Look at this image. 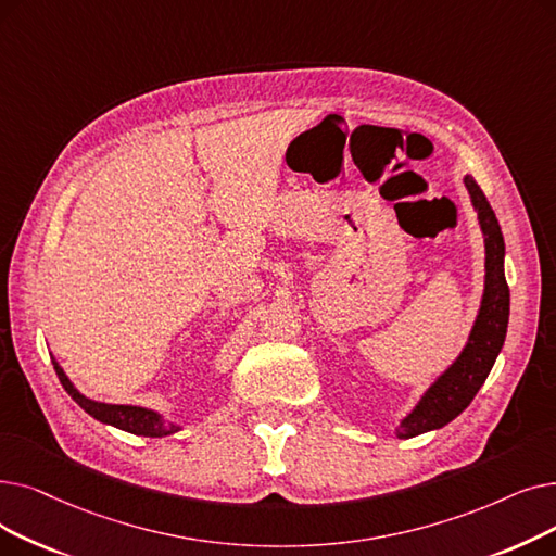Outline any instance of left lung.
Returning <instances> with one entry per match:
<instances>
[{"label": "left lung", "mask_w": 556, "mask_h": 556, "mask_svg": "<svg viewBox=\"0 0 556 556\" xmlns=\"http://www.w3.org/2000/svg\"><path fill=\"white\" fill-rule=\"evenodd\" d=\"M472 208L484 236V293L468 341L452 364L429 383L418 404L393 429L397 439H414L452 422L484 386L509 327V286L504 277V238L495 213L472 175L464 177Z\"/></svg>", "instance_id": "1"}]
</instances>
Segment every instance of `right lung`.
Returning <instances> with one entry per match:
<instances>
[{
	"instance_id": "obj_1",
	"label": "right lung",
	"mask_w": 556,
	"mask_h": 556,
	"mask_svg": "<svg viewBox=\"0 0 556 556\" xmlns=\"http://www.w3.org/2000/svg\"><path fill=\"white\" fill-rule=\"evenodd\" d=\"M52 364H54V370L63 383V389L67 391V395L75 400L84 408V412L88 416H92L94 420L117 427L123 431H129V433H136V437H150V439L170 437V433L181 429L179 422H167L163 414H159V412H154V408H148V406L109 404V402H98V400L86 397L84 393H79L77 386L70 381V377L65 375V370L61 368V364L54 356H52Z\"/></svg>"
}]
</instances>
